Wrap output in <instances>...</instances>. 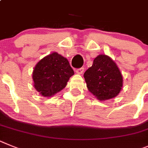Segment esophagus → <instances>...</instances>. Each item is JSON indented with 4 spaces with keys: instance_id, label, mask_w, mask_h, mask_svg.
Instances as JSON below:
<instances>
[{
    "instance_id": "34e87169",
    "label": "esophagus",
    "mask_w": 148,
    "mask_h": 148,
    "mask_svg": "<svg viewBox=\"0 0 148 148\" xmlns=\"http://www.w3.org/2000/svg\"><path fill=\"white\" fill-rule=\"evenodd\" d=\"M84 72V68H80V69H76V73L78 74H82Z\"/></svg>"
}]
</instances>
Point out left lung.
Returning a JSON list of instances; mask_svg holds the SVG:
<instances>
[{"instance_id": "left-lung-1", "label": "left lung", "mask_w": 148, "mask_h": 148, "mask_svg": "<svg viewBox=\"0 0 148 148\" xmlns=\"http://www.w3.org/2000/svg\"><path fill=\"white\" fill-rule=\"evenodd\" d=\"M88 90L99 101L116 97L122 90L123 77L116 62L106 54H99L84 74Z\"/></svg>"}]
</instances>
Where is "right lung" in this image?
I'll use <instances>...</instances> for the list:
<instances>
[{
  "label": "right lung",
  "instance_id": "add662e5",
  "mask_svg": "<svg viewBox=\"0 0 148 148\" xmlns=\"http://www.w3.org/2000/svg\"><path fill=\"white\" fill-rule=\"evenodd\" d=\"M74 74L69 60L58 53L53 52L41 59L34 68V87L42 97H53L66 87L69 78Z\"/></svg>",
  "mask_w": 148,
  "mask_h": 148
}]
</instances>
